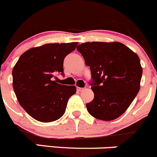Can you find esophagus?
Returning a JSON list of instances; mask_svg holds the SVG:
<instances>
[{
    "label": "esophagus",
    "mask_w": 157,
    "mask_h": 157,
    "mask_svg": "<svg viewBox=\"0 0 157 157\" xmlns=\"http://www.w3.org/2000/svg\"><path fill=\"white\" fill-rule=\"evenodd\" d=\"M76 89H77V90H78V91H82V90L85 89V88H79V87H77Z\"/></svg>",
    "instance_id": "34e87169"
}]
</instances>
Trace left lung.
Instances as JSON below:
<instances>
[{"mask_svg": "<svg viewBox=\"0 0 157 157\" xmlns=\"http://www.w3.org/2000/svg\"><path fill=\"white\" fill-rule=\"evenodd\" d=\"M77 51L90 67L89 82L94 98L87 103L88 113L110 121L123 114L140 90L142 68L138 56L119 42H86Z\"/></svg>", "mask_w": 157, "mask_h": 157, "instance_id": "obj_1", "label": "left lung"}]
</instances>
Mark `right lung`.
I'll list each match as a JSON object with an SVG mask.
<instances>
[{"label":"right lung","mask_w":157,"mask_h":157,"mask_svg":"<svg viewBox=\"0 0 157 157\" xmlns=\"http://www.w3.org/2000/svg\"><path fill=\"white\" fill-rule=\"evenodd\" d=\"M78 43L47 44L21 55L12 72L13 87L19 104L32 118L50 122L62 117L67 102L76 92L73 85L54 81L64 75L63 61Z\"/></svg>","instance_id":"right-lung-1"}]
</instances>
